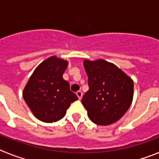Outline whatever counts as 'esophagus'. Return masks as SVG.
Instances as JSON below:
<instances>
[{
  "instance_id": "esophagus-1",
  "label": "esophagus",
  "mask_w": 159,
  "mask_h": 159,
  "mask_svg": "<svg viewBox=\"0 0 159 159\" xmlns=\"http://www.w3.org/2000/svg\"><path fill=\"white\" fill-rule=\"evenodd\" d=\"M76 95L78 96L79 99H82V97H83V93L82 92H80V91H79V92H76Z\"/></svg>"
}]
</instances>
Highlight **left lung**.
Here are the masks:
<instances>
[{"label":"left lung","mask_w":159,"mask_h":159,"mask_svg":"<svg viewBox=\"0 0 159 159\" xmlns=\"http://www.w3.org/2000/svg\"><path fill=\"white\" fill-rule=\"evenodd\" d=\"M89 90L82 103L94 123L107 126L127 111L134 96V81L114 64L99 59L84 60Z\"/></svg>","instance_id":"8db88e82"}]
</instances>
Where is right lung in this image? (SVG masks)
<instances>
[{
	"instance_id": "1",
	"label": "right lung",
	"mask_w": 159,
	"mask_h": 159,
	"mask_svg": "<svg viewBox=\"0 0 159 159\" xmlns=\"http://www.w3.org/2000/svg\"><path fill=\"white\" fill-rule=\"evenodd\" d=\"M67 65V60L56 56L48 57L36 67L24 88V99L40 121H58L71 102L78 99L70 90L69 83L63 78Z\"/></svg>"
}]
</instances>
